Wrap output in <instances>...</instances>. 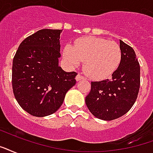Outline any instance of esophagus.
Returning a JSON list of instances; mask_svg holds the SVG:
<instances>
[{
	"instance_id": "esophagus-1",
	"label": "esophagus",
	"mask_w": 153,
	"mask_h": 153,
	"mask_svg": "<svg viewBox=\"0 0 153 153\" xmlns=\"http://www.w3.org/2000/svg\"><path fill=\"white\" fill-rule=\"evenodd\" d=\"M85 78L82 75H81L80 74H78L76 76V80L77 81H79V80H82V79H84Z\"/></svg>"
}]
</instances>
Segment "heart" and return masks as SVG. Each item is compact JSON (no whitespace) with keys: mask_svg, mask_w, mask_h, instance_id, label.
Here are the masks:
<instances>
[{"mask_svg":"<svg viewBox=\"0 0 153 153\" xmlns=\"http://www.w3.org/2000/svg\"><path fill=\"white\" fill-rule=\"evenodd\" d=\"M65 60L75 67L84 62V70L93 79H103L118 68L122 58L120 46L116 42L100 38H84L62 51Z\"/></svg>","mask_w":153,"mask_h":153,"instance_id":"1","label":"heart"}]
</instances>
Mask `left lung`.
<instances>
[{
    "label": "left lung",
    "mask_w": 153,
    "mask_h": 153,
    "mask_svg": "<svg viewBox=\"0 0 153 153\" xmlns=\"http://www.w3.org/2000/svg\"><path fill=\"white\" fill-rule=\"evenodd\" d=\"M122 58L111 79L91 82L86 97L87 108L95 117L113 120L125 115L136 102L140 85V67L135 51L120 40Z\"/></svg>",
    "instance_id": "8db88e82"
}]
</instances>
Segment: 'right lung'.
Segmentation results:
<instances>
[{"instance_id": "add662e5", "label": "right lung", "mask_w": 153, "mask_h": 153, "mask_svg": "<svg viewBox=\"0 0 153 153\" xmlns=\"http://www.w3.org/2000/svg\"><path fill=\"white\" fill-rule=\"evenodd\" d=\"M62 31L38 30L20 44L13 60L15 99L33 116L44 117L57 111L66 92L76 83V72L64 71L58 66Z\"/></svg>"}]
</instances>
